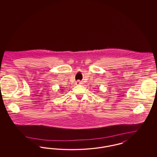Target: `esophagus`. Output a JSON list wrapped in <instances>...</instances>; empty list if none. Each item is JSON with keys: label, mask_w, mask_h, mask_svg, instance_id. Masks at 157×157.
<instances>
[{"label": "esophagus", "mask_w": 157, "mask_h": 157, "mask_svg": "<svg viewBox=\"0 0 157 157\" xmlns=\"http://www.w3.org/2000/svg\"><path fill=\"white\" fill-rule=\"evenodd\" d=\"M76 85H80V84H81L82 83H81V82L80 81H77L76 82Z\"/></svg>", "instance_id": "obj_1"}]
</instances>
